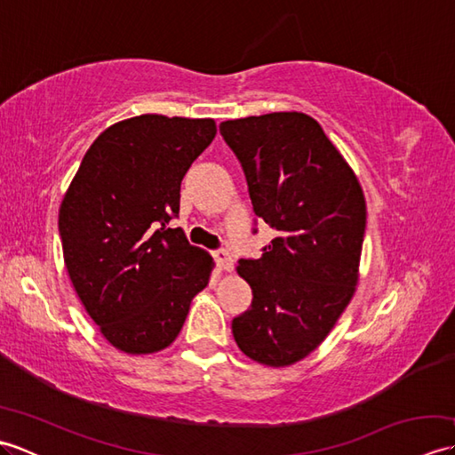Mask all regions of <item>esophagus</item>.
<instances>
[{"label":"esophagus","mask_w":455,"mask_h":455,"mask_svg":"<svg viewBox=\"0 0 455 455\" xmlns=\"http://www.w3.org/2000/svg\"><path fill=\"white\" fill-rule=\"evenodd\" d=\"M215 262H217L219 269H222V272H233L235 259L227 252V250H219V252H215Z\"/></svg>","instance_id":"1"}]
</instances>
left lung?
<instances>
[{"label":"left lung","instance_id":"left-lung-1","mask_svg":"<svg viewBox=\"0 0 455 455\" xmlns=\"http://www.w3.org/2000/svg\"><path fill=\"white\" fill-rule=\"evenodd\" d=\"M220 134L243 164L256 215L275 230L262 256L238 262L254 297L233 336L250 360L293 365L324 342L355 293L363 189L305 113L225 121Z\"/></svg>","mask_w":455,"mask_h":455}]
</instances>
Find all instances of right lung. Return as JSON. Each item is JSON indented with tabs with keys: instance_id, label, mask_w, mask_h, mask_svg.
<instances>
[{
	"instance_id": "obj_1",
	"label": "right lung",
	"mask_w": 455,
	"mask_h": 455,
	"mask_svg": "<svg viewBox=\"0 0 455 455\" xmlns=\"http://www.w3.org/2000/svg\"><path fill=\"white\" fill-rule=\"evenodd\" d=\"M217 134L212 119L140 115L85 152L60 211L64 264L105 340L132 355L176 340L215 262L168 222L180 186Z\"/></svg>"
}]
</instances>
